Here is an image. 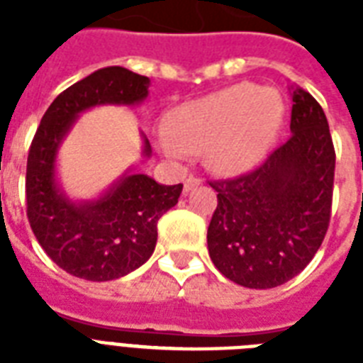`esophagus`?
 Here are the masks:
<instances>
[{
    "mask_svg": "<svg viewBox=\"0 0 363 363\" xmlns=\"http://www.w3.org/2000/svg\"><path fill=\"white\" fill-rule=\"evenodd\" d=\"M199 184H201V181H199L198 177L190 175L186 181H184V192H190V190H194V188L199 186Z\"/></svg>",
    "mask_w": 363,
    "mask_h": 363,
    "instance_id": "34e87169",
    "label": "esophagus"
}]
</instances>
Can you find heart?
I'll list each match as a JSON object with an SVG mask.
<instances>
[{
    "label": "heart",
    "instance_id": "obj_1",
    "mask_svg": "<svg viewBox=\"0 0 363 363\" xmlns=\"http://www.w3.org/2000/svg\"><path fill=\"white\" fill-rule=\"evenodd\" d=\"M282 116L281 98L271 90L242 82L171 115V135L162 147L173 158L207 150L209 164L220 173L252 167L275 139Z\"/></svg>",
    "mask_w": 363,
    "mask_h": 363
}]
</instances>
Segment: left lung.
<instances>
[{
    "label": "left lung",
    "instance_id": "1",
    "mask_svg": "<svg viewBox=\"0 0 363 363\" xmlns=\"http://www.w3.org/2000/svg\"><path fill=\"white\" fill-rule=\"evenodd\" d=\"M288 141L256 169L211 181L216 205L207 247L216 269L247 288H275L301 273L330 226L335 150L328 118L294 88Z\"/></svg>",
    "mask_w": 363,
    "mask_h": 363
}]
</instances>
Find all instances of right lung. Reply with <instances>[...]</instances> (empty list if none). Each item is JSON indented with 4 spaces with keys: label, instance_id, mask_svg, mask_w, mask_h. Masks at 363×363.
I'll return each instance as SVG.
<instances>
[{
    "label": "right lung",
    "instance_id": "add662e5",
    "mask_svg": "<svg viewBox=\"0 0 363 363\" xmlns=\"http://www.w3.org/2000/svg\"><path fill=\"white\" fill-rule=\"evenodd\" d=\"M148 77L104 67L54 99L31 141L26 167L28 220L43 250L62 269L86 281H113L141 267L154 252L158 220L175 207L182 184L164 186L125 173L92 201H71L56 182V154L82 111L96 105H135L148 96ZM152 148L145 137L143 154Z\"/></svg>",
    "mask_w": 363,
    "mask_h": 363
}]
</instances>
